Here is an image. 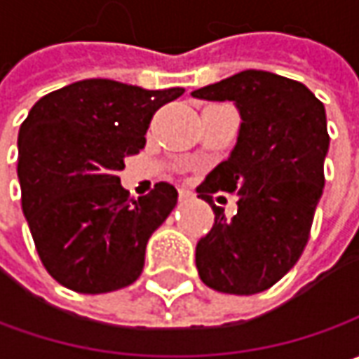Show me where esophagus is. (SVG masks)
<instances>
[{"label": "esophagus", "instance_id": "34e87169", "mask_svg": "<svg viewBox=\"0 0 359 359\" xmlns=\"http://www.w3.org/2000/svg\"><path fill=\"white\" fill-rule=\"evenodd\" d=\"M194 194L189 191V189H180V200H189Z\"/></svg>", "mask_w": 359, "mask_h": 359}]
</instances>
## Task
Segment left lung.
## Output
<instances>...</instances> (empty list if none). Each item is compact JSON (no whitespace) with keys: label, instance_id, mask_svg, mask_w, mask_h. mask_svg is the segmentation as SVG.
Masks as SVG:
<instances>
[{"label":"left lung","instance_id":"8db88e82","mask_svg":"<svg viewBox=\"0 0 359 359\" xmlns=\"http://www.w3.org/2000/svg\"><path fill=\"white\" fill-rule=\"evenodd\" d=\"M208 102H233L240 133L229 158L208 173L198 198L214 210V226L198 241L201 282L222 294L252 296L296 266L324 191L330 147L324 104L304 83L245 69L191 91ZM238 196L228 218L211 194Z\"/></svg>","mask_w":359,"mask_h":359}]
</instances>
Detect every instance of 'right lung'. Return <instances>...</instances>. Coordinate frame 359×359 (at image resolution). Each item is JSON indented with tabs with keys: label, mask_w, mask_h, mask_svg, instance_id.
I'll return each mask as SVG.
<instances>
[{
	"label": "right lung",
	"mask_w": 359,
	"mask_h": 359,
	"mask_svg": "<svg viewBox=\"0 0 359 359\" xmlns=\"http://www.w3.org/2000/svg\"><path fill=\"white\" fill-rule=\"evenodd\" d=\"M182 93L83 79L29 109L18 135L21 208L41 264L62 285L105 294L140 278L177 189L159 182L135 200L118 173L145 145L154 114Z\"/></svg>",
	"instance_id": "add662e5"
}]
</instances>
